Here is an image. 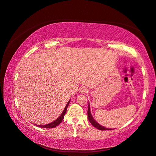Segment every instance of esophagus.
Returning a JSON list of instances; mask_svg holds the SVG:
<instances>
[{"instance_id":"obj_1","label":"esophagus","mask_w":156,"mask_h":156,"mask_svg":"<svg viewBox=\"0 0 156 156\" xmlns=\"http://www.w3.org/2000/svg\"><path fill=\"white\" fill-rule=\"evenodd\" d=\"M79 92H80V93H81V94H86L88 92V89L87 88L84 87H81L80 88V90H79Z\"/></svg>"}]
</instances>
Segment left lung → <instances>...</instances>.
Segmentation results:
<instances>
[{"label": "left lung", "instance_id": "obj_1", "mask_svg": "<svg viewBox=\"0 0 156 156\" xmlns=\"http://www.w3.org/2000/svg\"><path fill=\"white\" fill-rule=\"evenodd\" d=\"M88 120L90 121V123L94 126V127H96L97 129H99V130H101V131H104V130H111L112 129H109V128H107V127H105L101 125L100 124L94 120V119L92 117V115L91 114V112H90V104L88 103Z\"/></svg>", "mask_w": 156, "mask_h": 156}]
</instances>
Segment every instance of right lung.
Wrapping results in <instances>:
<instances>
[{
  "mask_svg": "<svg viewBox=\"0 0 156 156\" xmlns=\"http://www.w3.org/2000/svg\"><path fill=\"white\" fill-rule=\"evenodd\" d=\"M70 100H71V99H70ZM70 100H69L68 102V103L66 104V107L64 109V111H63L62 113L60 115V116H59V117L57 119H55L54 121H53V122H50V123H49V124H46V125H37V126H38V127H42V128H54V127H55L56 126H58V125L60 124V122L62 121L63 119H64V115H65L66 112V110H67L68 106L69 103V102H70Z\"/></svg>",
  "mask_w": 156,
  "mask_h": 156,
  "instance_id": "obj_1",
  "label": "right lung"
}]
</instances>
